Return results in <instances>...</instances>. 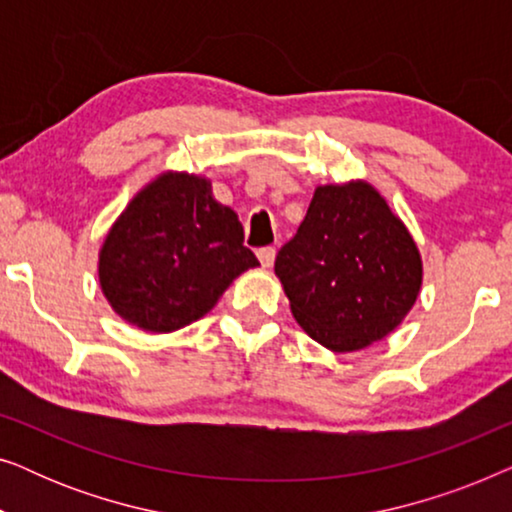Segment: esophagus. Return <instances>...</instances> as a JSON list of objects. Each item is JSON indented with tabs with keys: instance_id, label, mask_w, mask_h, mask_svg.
Returning <instances> with one entry per match:
<instances>
[{
	"instance_id": "34e87169",
	"label": "esophagus",
	"mask_w": 512,
	"mask_h": 512,
	"mask_svg": "<svg viewBox=\"0 0 512 512\" xmlns=\"http://www.w3.org/2000/svg\"><path fill=\"white\" fill-rule=\"evenodd\" d=\"M275 254H277V251L272 247H263V249L256 251L258 261H261L263 268H272V263H275Z\"/></svg>"
}]
</instances>
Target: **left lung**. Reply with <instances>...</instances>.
Returning a JSON list of instances; mask_svg holds the SVG:
<instances>
[{
	"label": "left lung",
	"mask_w": 512,
	"mask_h": 512,
	"mask_svg": "<svg viewBox=\"0 0 512 512\" xmlns=\"http://www.w3.org/2000/svg\"><path fill=\"white\" fill-rule=\"evenodd\" d=\"M275 275L300 328L335 354L387 338L415 305L424 265L410 230L373 184L314 188Z\"/></svg>",
	"instance_id": "1"
}]
</instances>
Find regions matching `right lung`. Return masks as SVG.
Listing matches in <instances>:
<instances>
[{
  "label": "right lung",
  "mask_w": 512,
  "mask_h": 512,
  "mask_svg": "<svg viewBox=\"0 0 512 512\" xmlns=\"http://www.w3.org/2000/svg\"><path fill=\"white\" fill-rule=\"evenodd\" d=\"M233 209L200 174L165 170L139 188L100 247V289L118 317L172 333L205 317L242 272L256 268Z\"/></svg>",
  "instance_id": "1"
}]
</instances>
